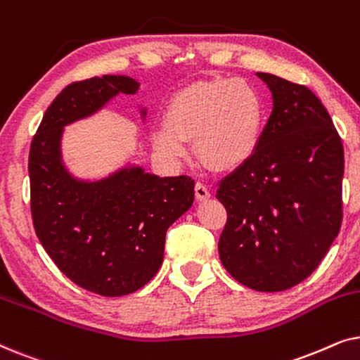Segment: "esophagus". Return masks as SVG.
I'll list each match as a JSON object with an SVG mask.
<instances>
[{"mask_svg": "<svg viewBox=\"0 0 360 360\" xmlns=\"http://www.w3.org/2000/svg\"><path fill=\"white\" fill-rule=\"evenodd\" d=\"M195 196H196V200H200V201L208 200L211 196L208 186L201 184V181H196V184H195Z\"/></svg>", "mask_w": 360, "mask_h": 360, "instance_id": "obj_1", "label": "esophagus"}]
</instances>
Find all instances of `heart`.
Here are the masks:
<instances>
[{
	"mask_svg": "<svg viewBox=\"0 0 360 360\" xmlns=\"http://www.w3.org/2000/svg\"><path fill=\"white\" fill-rule=\"evenodd\" d=\"M265 124V105L252 83L240 78H211L186 85L165 106V122L152 131L159 150L185 157L186 141L214 170H233L257 150Z\"/></svg>",
	"mask_w": 360,
	"mask_h": 360,
	"instance_id": "heart-1",
	"label": "heart"
}]
</instances>
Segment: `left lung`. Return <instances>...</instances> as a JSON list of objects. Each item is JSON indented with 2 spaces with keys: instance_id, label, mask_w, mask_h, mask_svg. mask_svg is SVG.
Masks as SVG:
<instances>
[{
  "instance_id": "1",
  "label": "left lung",
  "mask_w": 360,
  "mask_h": 360,
  "mask_svg": "<svg viewBox=\"0 0 360 360\" xmlns=\"http://www.w3.org/2000/svg\"><path fill=\"white\" fill-rule=\"evenodd\" d=\"M274 108L257 150L216 191L228 219L224 269L257 292H282L314 272L342 223L344 149L331 116L304 85L257 73Z\"/></svg>"
}]
</instances>
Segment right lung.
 <instances>
[{"instance_id": "obj_1", "label": "right lung", "mask_w": 360, "mask_h": 360, "mask_svg": "<svg viewBox=\"0 0 360 360\" xmlns=\"http://www.w3.org/2000/svg\"><path fill=\"white\" fill-rule=\"evenodd\" d=\"M137 88L112 75L70 83L44 112L29 150L31 214L42 248L73 283L103 297L136 292L159 272L167 229L195 196L188 175L159 179L134 167L85 184L62 167L63 126Z\"/></svg>"}]
</instances>
